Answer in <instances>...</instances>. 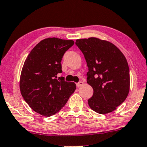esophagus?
<instances>
[{"label":"esophagus","mask_w":147,"mask_h":147,"mask_svg":"<svg viewBox=\"0 0 147 147\" xmlns=\"http://www.w3.org/2000/svg\"><path fill=\"white\" fill-rule=\"evenodd\" d=\"M82 84H83V82H82V81H80V82H78V83H76V87H80Z\"/></svg>","instance_id":"34e87169"}]
</instances>
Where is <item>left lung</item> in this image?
<instances>
[{"mask_svg":"<svg viewBox=\"0 0 147 147\" xmlns=\"http://www.w3.org/2000/svg\"><path fill=\"white\" fill-rule=\"evenodd\" d=\"M76 45L87 62V83L94 89L88 100L89 107L100 114L114 111L129 91V68L125 56L113 44L96 38L76 40Z\"/></svg>","mask_w":147,"mask_h":147,"instance_id":"1","label":"left lung"}]
</instances>
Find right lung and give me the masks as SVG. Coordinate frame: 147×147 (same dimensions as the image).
<instances>
[{"label":"right lung","instance_id":"obj_1","mask_svg":"<svg viewBox=\"0 0 147 147\" xmlns=\"http://www.w3.org/2000/svg\"><path fill=\"white\" fill-rule=\"evenodd\" d=\"M72 40L49 38L34 47L26 58L21 71L20 89L31 108L44 116L58 113L76 89L74 82L63 76L61 60L74 45Z\"/></svg>","mask_w":147,"mask_h":147}]
</instances>
